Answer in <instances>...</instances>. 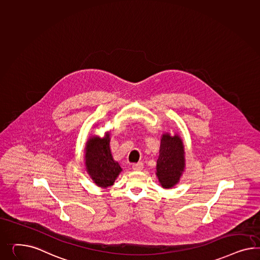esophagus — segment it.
Listing matches in <instances>:
<instances>
[{
    "label": "esophagus",
    "mask_w": 260,
    "mask_h": 260,
    "mask_svg": "<svg viewBox=\"0 0 260 260\" xmlns=\"http://www.w3.org/2000/svg\"><path fill=\"white\" fill-rule=\"evenodd\" d=\"M143 169H144L143 162H137V164H134L133 165V169H134V171H140Z\"/></svg>",
    "instance_id": "esophagus-1"
}]
</instances>
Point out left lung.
<instances>
[{"mask_svg":"<svg viewBox=\"0 0 260 260\" xmlns=\"http://www.w3.org/2000/svg\"><path fill=\"white\" fill-rule=\"evenodd\" d=\"M184 154L183 140L178 134H161L156 176L162 188H172L180 182L185 169Z\"/></svg>","mask_w":260,"mask_h":260,"instance_id":"8db88e82","label":"left lung"}]
</instances>
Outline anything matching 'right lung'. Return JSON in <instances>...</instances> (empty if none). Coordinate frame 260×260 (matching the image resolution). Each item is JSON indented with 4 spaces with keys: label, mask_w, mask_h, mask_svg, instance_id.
Here are the masks:
<instances>
[{
    "label": "right lung",
    "mask_w": 260,
    "mask_h": 260,
    "mask_svg": "<svg viewBox=\"0 0 260 260\" xmlns=\"http://www.w3.org/2000/svg\"><path fill=\"white\" fill-rule=\"evenodd\" d=\"M110 142L109 133L103 138L93 135L88 139L85 147L86 171L92 182L102 188L112 186L122 171L118 161L112 157Z\"/></svg>",
    "instance_id": "obj_1"
}]
</instances>
